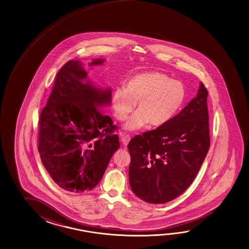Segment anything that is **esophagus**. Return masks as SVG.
<instances>
[{
	"instance_id": "obj_1",
	"label": "esophagus",
	"mask_w": 249,
	"mask_h": 249,
	"mask_svg": "<svg viewBox=\"0 0 249 249\" xmlns=\"http://www.w3.org/2000/svg\"><path fill=\"white\" fill-rule=\"evenodd\" d=\"M119 136H120V138H121L123 145H124V146L128 145V143L131 141V137H130V135H125L124 133L121 132V133L119 134Z\"/></svg>"
}]
</instances>
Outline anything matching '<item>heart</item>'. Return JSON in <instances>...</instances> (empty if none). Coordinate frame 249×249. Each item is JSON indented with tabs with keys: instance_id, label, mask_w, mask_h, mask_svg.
I'll use <instances>...</instances> for the list:
<instances>
[{
	"instance_id": "b5f03b06",
	"label": "heart",
	"mask_w": 249,
	"mask_h": 249,
	"mask_svg": "<svg viewBox=\"0 0 249 249\" xmlns=\"http://www.w3.org/2000/svg\"><path fill=\"white\" fill-rule=\"evenodd\" d=\"M185 98L183 84L160 72H145L131 77L124 89L114 91L111 97L114 117L124 121L136 104V112L124 129L135 131L166 124L177 113Z\"/></svg>"
}]
</instances>
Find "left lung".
Listing matches in <instances>:
<instances>
[{
    "instance_id": "1",
    "label": "left lung",
    "mask_w": 249,
    "mask_h": 249,
    "mask_svg": "<svg viewBox=\"0 0 249 249\" xmlns=\"http://www.w3.org/2000/svg\"><path fill=\"white\" fill-rule=\"evenodd\" d=\"M207 96L201 82L196 96L180 113L129 142V181L138 197L165 204L194 181L210 148Z\"/></svg>"
}]
</instances>
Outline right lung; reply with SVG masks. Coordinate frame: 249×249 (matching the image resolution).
<instances>
[{"instance_id": "obj_1", "label": "right lung", "mask_w": 249, "mask_h": 249, "mask_svg": "<svg viewBox=\"0 0 249 249\" xmlns=\"http://www.w3.org/2000/svg\"><path fill=\"white\" fill-rule=\"evenodd\" d=\"M104 60L94 59L89 66ZM87 75L82 61L65 64L39 118L41 161L59 187L76 193L99 183L120 146L117 126L100 109L110 105L111 90L94 86Z\"/></svg>"}]
</instances>
